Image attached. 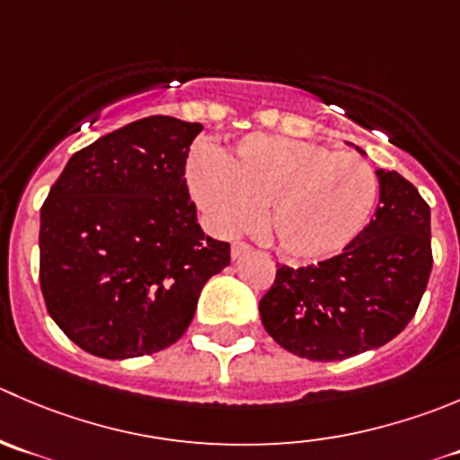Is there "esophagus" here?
Wrapping results in <instances>:
<instances>
[{
    "label": "esophagus",
    "mask_w": 460,
    "mask_h": 460,
    "mask_svg": "<svg viewBox=\"0 0 460 460\" xmlns=\"http://www.w3.org/2000/svg\"><path fill=\"white\" fill-rule=\"evenodd\" d=\"M252 252V247H249L247 243H234L231 244V258H234V261H238L240 256H244V253H249Z\"/></svg>",
    "instance_id": "34e87169"
}]
</instances>
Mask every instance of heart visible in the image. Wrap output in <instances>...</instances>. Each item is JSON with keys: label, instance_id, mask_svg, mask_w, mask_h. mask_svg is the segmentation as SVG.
<instances>
[{"label": "heart", "instance_id": "1", "mask_svg": "<svg viewBox=\"0 0 460 460\" xmlns=\"http://www.w3.org/2000/svg\"><path fill=\"white\" fill-rule=\"evenodd\" d=\"M189 180L217 229H247L265 208L267 234L301 261L353 243L377 199L376 171L362 157L271 135H249L234 153L198 155Z\"/></svg>", "mask_w": 460, "mask_h": 460}]
</instances>
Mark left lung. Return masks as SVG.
I'll return each mask as SVG.
<instances>
[{
	"label": "left lung",
	"instance_id": "1",
	"mask_svg": "<svg viewBox=\"0 0 460 460\" xmlns=\"http://www.w3.org/2000/svg\"><path fill=\"white\" fill-rule=\"evenodd\" d=\"M376 175L380 202L358 238L316 265H279L261 298L265 330L298 358L337 362L380 349L407 328L425 294L434 262L429 204L395 171Z\"/></svg>",
	"mask_w": 460,
	"mask_h": 460
}]
</instances>
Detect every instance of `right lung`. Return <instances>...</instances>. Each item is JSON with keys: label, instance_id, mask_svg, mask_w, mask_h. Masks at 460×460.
<instances>
[{"label": "right lung", "instance_id": "1", "mask_svg": "<svg viewBox=\"0 0 460 460\" xmlns=\"http://www.w3.org/2000/svg\"><path fill=\"white\" fill-rule=\"evenodd\" d=\"M199 123L148 117L71 155L40 211V288L58 328L89 355L168 349L199 292L231 262L204 235L184 180Z\"/></svg>", "mask_w": 460, "mask_h": 460}]
</instances>
